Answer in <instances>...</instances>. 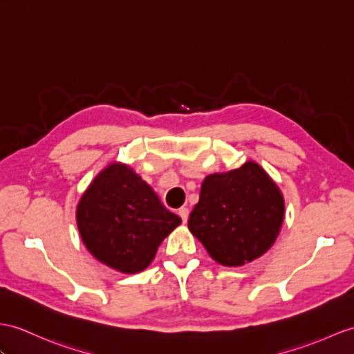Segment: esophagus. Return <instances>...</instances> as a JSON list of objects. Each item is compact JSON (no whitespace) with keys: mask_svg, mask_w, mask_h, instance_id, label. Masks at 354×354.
Instances as JSON below:
<instances>
[{"mask_svg":"<svg viewBox=\"0 0 354 354\" xmlns=\"http://www.w3.org/2000/svg\"><path fill=\"white\" fill-rule=\"evenodd\" d=\"M178 214H180V218H182L183 222H187V218H189L187 207H180V209H178Z\"/></svg>","mask_w":354,"mask_h":354,"instance_id":"esophagus-1","label":"esophagus"}]
</instances>
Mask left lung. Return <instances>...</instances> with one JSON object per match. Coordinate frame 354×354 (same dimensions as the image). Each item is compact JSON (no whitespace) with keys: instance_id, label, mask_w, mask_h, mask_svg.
<instances>
[{"instance_id":"left-lung-1","label":"left lung","mask_w":354,"mask_h":354,"mask_svg":"<svg viewBox=\"0 0 354 354\" xmlns=\"http://www.w3.org/2000/svg\"><path fill=\"white\" fill-rule=\"evenodd\" d=\"M283 196L277 183L248 160L204 178L187 227L214 261L237 267L270 249L283 221Z\"/></svg>"}]
</instances>
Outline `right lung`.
I'll return each instance as SVG.
<instances>
[{
	"label": "right lung",
	"mask_w": 354,
	"mask_h": 354,
	"mask_svg": "<svg viewBox=\"0 0 354 354\" xmlns=\"http://www.w3.org/2000/svg\"><path fill=\"white\" fill-rule=\"evenodd\" d=\"M76 222L96 260L118 272L138 273L147 269L162 240L182 219L132 168L111 163L81 196Z\"/></svg>",
	"instance_id": "obj_1"
}]
</instances>
